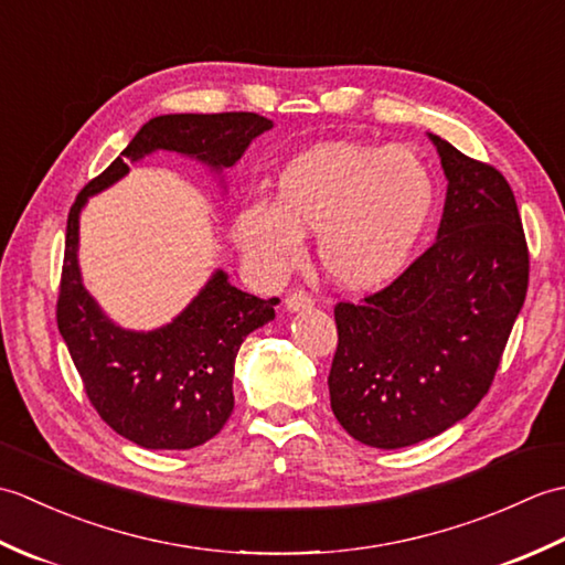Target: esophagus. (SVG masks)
I'll list each match as a JSON object with an SVG mask.
<instances>
[{
    "label": "esophagus",
    "instance_id": "1",
    "mask_svg": "<svg viewBox=\"0 0 565 565\" xmlns=\"http://www.w3.org/2000/svg\"><path fill=\"white\" fill-rule=\"evenodd\" d=\"M306 308H313V298H310L306 291L296 289L289 296H286V310H306Z\"/></svg>",
    "mask_w": 565,
    "mask_h": 565
}]
</instances>
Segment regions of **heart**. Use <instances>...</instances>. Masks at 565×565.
Returning a JSON list of instances; mask_svg holds the SVG:
<instances>
[{
    "mask_svg": "<svg viewBox=\"0 0 565 565\" xmlns=\"http://www.w3.org/2000/svg\"><path fill=\"white\" fill-rule=\"evenodd\" d=\"M435 209V182L413 150L320 142L284 164L274 199L239 206L233 237L267 276L303 257V233L318 231V255L332 281L374 289L403 269Z\"/></svg>",
    "mask_w": 565,
    "mask_h": 565,
    "instance_id": "b5f03b06",
    "label": "heart"
}]
</instances>
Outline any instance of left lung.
I'll return each instance as SVG.
<instances>
[{
  "instance_id": "1",
  "label": "left lung",
  "mask_w": 565,
  "mask_h": 565,
  "mask_svg": "<svg viewBox=\"0 0 565 565\" xmlns=\"http://www.w3.org/2000/svg\"><path fill=\"white\" fill-rule=\"evenodd\" d=\"M429 138L449 182L435 245L386 289L334 306L332 413L376 449L437 437L481 403L530 284L508 179Z\"/></svg>"
}]
</instances>
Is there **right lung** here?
<instances>
[{"instance_id":"obj_1","label":"right lung","mask_w":565,"mask_h":565,"mask_svg":"<svg viewBox=\"0 0 565 565\" xmlns=\"http://www.w3.org/2000/svg\"><path fill=\"white\" fill-rule=\"evenodd\" d=\"M269 118L252 111L170 114L142 126L128 148L84 186L67 215L57 294V330L94 411L118 435L146 449H191L218 435L233 413L239 344L274 318L279 298H257L215 271L170 326L134 332L114 326L82 286L77 267L79 211L92 194L128 174L154 150L194 158L211 170L233 167Z\"/></svg>"}]
</instances>
